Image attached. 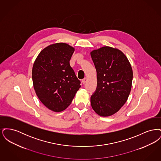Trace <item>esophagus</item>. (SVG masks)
I'll list each match as a JSON object with an SVG mask.
<instances>
[{
  "label": "esophagus",
  "instance_id": "34e87169",
  "mask_svg": "<svg viewBox=\"0 0 161 161\" xmlns=\"http://www.w3.org/2000/svg\"><path fill=\"white\" fill-rule=\"evenodd\" d=\"M87 77L84 78V79L82 80V83H83V84H85V83L87 82Z\"/></svg>",
  "mask_w": 161,
  "mask_h": 161
}]
</instances>
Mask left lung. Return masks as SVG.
Instances as JSON below:
<instances>
[{
  "instance_id": "left-lung-1",
  "label": "left lung",
  "mask_w": 161,
  "mask_h": 161,
  "mask_svg": "<svg viewBox=\"0 0 161 161\" xmlns=\"http://www.w3.org/2000/svg\"><path fill=\"white\" fill-rule=\"evenodd\" d=\"M91 55L97 73V87L91 104L98 115L109 116L119 111L128 99L132 68L127 57L116 48L103 46Z\"/></svg>"
}]
</instances>
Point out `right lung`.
<instances>
[{"instance_id": "right-lung-1", "label": "right lung", "mask_w": 161, "mask_h": 161, "mask_svg": "<svg viewBox=\"0 0 161 161\" xmlns=\"http://www.w3.org/2000/svg\"><path fill=\"white\" fill-rule=\"evenodd\" d=\"M74 51L65 43L51 45L40 53L33 64L32 78L36 95L55 112L68 107L81 87L69 63Z\"/></svg>"}]
</instances>
